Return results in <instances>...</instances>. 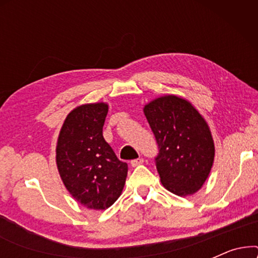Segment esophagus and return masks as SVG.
Returning a JSON list of instances; mask_svg holds the SVG:
<instances>
[{"mask_svg": "<svg viewBox=\"0 0 258 258\" xmlns=\"http://www.w3.org/2000/svg\"><path fill=\"white\" fill-rule=\"evenodd\" d=\"M142 163H143V158H136V160H133L130 162V165H132L133 168H135V167H139V165H141Z\"/></svg>", "mask_w": 258, "mask_h": 258, "instance_id": "esophagus-1", "label": "esophagus"}]
</instances>
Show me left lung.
I'll list each match as a JSON object with an SVG mask.
<instances>
[{"instance_id": "1", "label": "left lung", "mask_w": 258, "mask_h": 258, "mask_svg": "<svg viewBox=\"0 0 258 258\" xmlns=\"http://www.w3.org/2000/svg\"><path fill=\"white\" fill-rule=\"evenodd\" d=\"M156 137L161 183L175 195L199 191L213 168L215 144L210 128L188 100L176 95L154 98L143 108Z\"/></svg>"}]
</instances>
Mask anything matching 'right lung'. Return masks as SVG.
Masks as SVG:
<instances>
[{"label":"right lung","instance_id":"obj_1","mask_svg":"<svg viewBox=\"0 0 258 258\" xmlns=\"http://www.w3.org/2000/svg\"><path fill=\"white\" fill-rule=\"evenodd\" d=\"M105 102L81 104L67 115L56 144V164L73 199L88 209L105 210L124 188L128 164L105 142Z\"/></svg>","mask_w":258,"mask_h":258}]
</instances>
